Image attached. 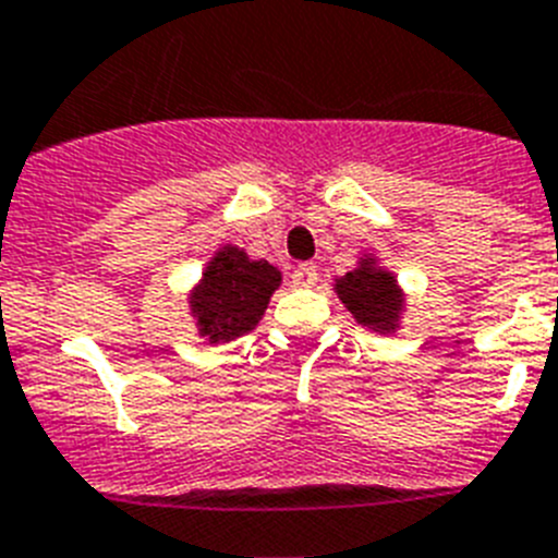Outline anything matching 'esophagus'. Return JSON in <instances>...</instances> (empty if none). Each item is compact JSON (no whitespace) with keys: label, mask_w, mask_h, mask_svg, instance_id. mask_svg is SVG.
I'll return each mask as SVG.
<instances>
[{"label":"esophagus","mask_w":558,"mask_h":558,"mask_svg":"<svg viewBox=\"0 0 558 558\" xmlns=\"http://www.w3.org/2000/svg\"><path fill=\"white\" fill-rule=\"evenodd\" d=\"M293 284H299V288H311V284H316V279H319V274H316V265H311V262H302V265H296L293 268Z\"/></svg>","instance_id":"obj_1"}]
</instances>
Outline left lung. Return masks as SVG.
<instances>
[{"instance_id": "8db88e82", "label": "left lung", "mask_w": 558, "mask_h": 558, "mask_svg": "<svg viewBox=\"0 0 558 558\" xmlns=\"http://www.w3.org/2000/svg\"><path fill=\"white\" fill-rule=\"evenodd\" d=\"M336 293L359 325L376 330L396 328V319L402 313V293L396 288L393 276L376 268L373 259H365L356 270L336 279Z\"/></svg>"}]
</instances>
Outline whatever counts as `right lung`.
<instances>
[{
  "label": "right lung",
  "instance_id": "right-lung-1",
  "mask_svg": "<svg viewBox=\"0 0 558 558\" xmlns=\"http://www.w3.org/2000/svg\"><path fill=\"white\" fill-rule=\"evenodd\" d=\"M279 282L282 274L265 259L251 262L245 251L222 247L191 296L199 333L210 342H225L253 330Z\"/></svg>",
  "mask_w": 558,
  "mask_h": 558
}]
</instances>
